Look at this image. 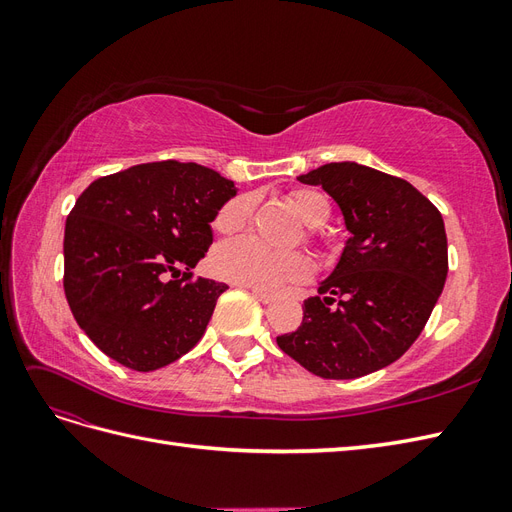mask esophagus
Returning <instances> with one entry per match:
<instances>
[{
	"instance_id": "obj_1",
	"label": "esophagus",
	"mask_w": 512,
	"mask_h": 512,
	"mask_svg": "<svg viewBox=\"0 0 512 512\" xmlns=\"http://www.w3.org/2000/svg\"><path fill=\"white\" fill-rule=\"evenodd\" d=\"M252 294H254V297H256L260 303H265V305H269V303H273V301H275L273 294H269V292H262V290H258V288H252Z\"/></svg>"
}]
</instances>
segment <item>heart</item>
Here are the masks:
<instances>
[{
	"label": "heart",
	"instance_id": "b5f03b06",
	"mask_svg": "<svg viewBox=\"0 0 512 512\" xmlns=\"http://www.w3.org/2000/svg\"><path fill=\"white\" fill-rule=\"evenodd\" d=\"M288 203L294 209V213L299 215V220L309 228H320L322 224H327L331 215V205L327 196L312 188L292 190L288 194ZM252 209V196L239 194L235 198H230L218 211L213 226L215 230L222 232V235L239 232L247 222H250ZM213 269L232 284L275 292L288 282L305 280L309 271H312V265H309L307 256L299 252H271L260 241L243 237L235 241H226L213 252Z\"/></svg>",
	"mask_w": 512,
	"mask_h": 512
}]
</instances>
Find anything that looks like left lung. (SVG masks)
<instances>
[{
	"label": "left lung",
	"mask_w": 512,
	"mask_h": 512,
	"mask_svg": "<svg viewBox=\"0 0 512 512\" xmlns=\"http://www.w3.org/2000/svg\"><path fill=\"white\" fill-rule=\"evenodd\" d=\"M297 179L335 200L350 237L320 297L303 303L301 327L277 337V346L320 378L374 374L416 342L440 299L444 220L412 183L356 162L324 164Z\"/></svg>",
	"instance_id": "8db88e82"
}]
</instances>
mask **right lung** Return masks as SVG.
Returning a JSON list of instances; mask_svg holds the SVG:
<instances>
[{
    "label": "right lung",
    "instance_id": "1",
    "mask_svg": "<svg viewBox=\"0 0 512 512\" xmlns=\"http://www.w3.org/2000/svg\"><path fill=\"white\" fill-rule=\"evenodd\" d=\"M232 196L235 183L213 168L175 160L100 177L79 196L66 220L64 290L106 356L153 371L200 342L228 286L190 271Z\"/></svg>",
    "mask_w": 512,
    "mask_h": 512
}]
</instances>
